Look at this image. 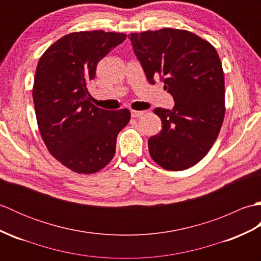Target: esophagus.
Instances as JSON below:
<instances>
[{"label":"esophagus","instance_id":"1","mask_svg":"<svg viewBox=\"0 0 261 261\" xmlns=\"http://www.w3.org/2000/svg\"><path fill=\"white\" fill-rule=\"evenodd\" d=\"M145 114V111H136V110H132L131 111V116L132 118H140Z\"/></svg>","mask_w":261,"mask_h":261}]
</instances>
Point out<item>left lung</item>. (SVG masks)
I'll use <instances>...</instances> for the list:
<instances>
[{"mask_svg": "<svg viewBox=\"0 0 261 261\" xmlns=\"http://www.w3.org/2000/svg\"><path fill=\"white\" fill-rule=\"evenodd\" d=\"M134 51L147 80L159 77L174 97L173 110H153L163 129L149 138L153 162L167 170L196 165L212 148L225 113L224 74L215 48L187 30L131 33Z\"/></svg>", "mask_w": 261, "mask_h": 261, "instance_id": "left-lung-1", "label": "left lung"}]
</instances>
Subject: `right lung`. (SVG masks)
<instances>
[{
	"label": "right lung",
	"instance_id": "add662e5",
	"mask_svg": "<svg viewBox=\"0 0 261 261\" xmlns=\"http://www.w3.org/2000/svg\"><path fill=\"white\" fill-rule=\"evenodd\" d=\"M125 38L103 30L71 32L53 43L37 65L32 97L39 131L53 157L77 174L103 169L130 121L129 110L99 109L87 91L99 60Z\"/></svg>",
	"mask_w": 261,
	"mask_h": 261
}]
</instances>
